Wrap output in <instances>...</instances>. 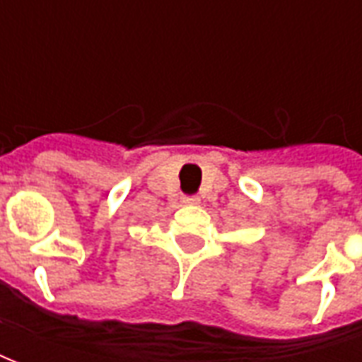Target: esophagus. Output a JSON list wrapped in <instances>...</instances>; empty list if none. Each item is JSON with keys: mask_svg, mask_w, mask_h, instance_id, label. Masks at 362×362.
<instances>
[{"mask_svg": "<svg viewBox=\"0 0 362 362\" xmlns=\"http://www.w3.org/2000/svg\"><path fill=\"white\" fill-rule=\"evenodd\" d=\"M197 202H199L197 197H182V204H186V205H194L197 204Z\"/></svg>", "mask_w": 362, "mask_h": 362, "instance_id": "1", "label": "esophagus"}]
</instances>
